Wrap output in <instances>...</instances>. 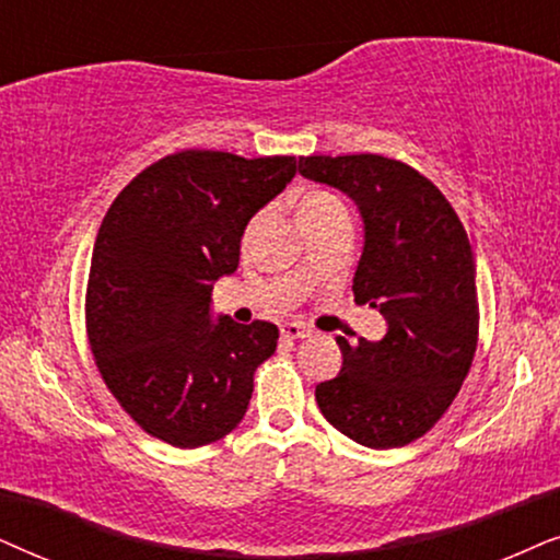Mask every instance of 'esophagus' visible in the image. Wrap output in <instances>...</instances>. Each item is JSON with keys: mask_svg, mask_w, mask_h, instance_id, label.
I'll use <instances>...</instances> for the list:
<instances>
[{"mask_svg": "<svg viewBox=\"0 0 560 560\" xmlns=\"http://www.w3.org/2000/svg\"><path fill=\"white\" fill-rule=\"evenodd\" d=\"M281 335H284L287 340H302V338H310L312 330L302 323H284L281 325Z\"/></svg>", "mask_w": 560, "mask_h": 560, "instance_id": "34e87169", "label": "esophagus"}]
</instances>
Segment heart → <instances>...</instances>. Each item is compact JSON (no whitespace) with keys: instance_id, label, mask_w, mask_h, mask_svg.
I'll return each instance as SVG.
<instances>
[{"instance_id":"1","label":"heart","mask_w":560,"mask_h":560,"mask_svg":"<svg viewBox=\"0 0 560 560\" xmlns=\"http://www.w3.org/2000/svg\"><path fill=\"white\" fill-rule=\"evenodd\" d=\"M340 207H342V202L335 197V194L323 191V189H312L300 199V218H315V214L340 210Z\"/></svg>"}]
</instances>
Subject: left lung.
I'll use <instances>...</instances> for the list:
<instances>
[{"instance_id":"8db88e82","label":"left lung","mask_w":560,"mask_h":560,"mask_svg":"<svg viewBox=\"0 0 560 560\" xmlns=\"http://www.w3.org/2000/svg\"><path fill=\"white\" fill-rule=\"evenodd\" d=\"M300 174L346 191L366 225L353 296L389 323L382 340L338 335L342 369L317 384L325 420L366 448H401L448 412L479 342L476 264L443 191L376 153L300 155Z\"/></svg>"}]
</instances>
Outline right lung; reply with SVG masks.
<instances>
[{"label": "right lung", "instance_id": "right-lung-1", "mask_svg": "<svg viewBox=\"0 0 560 560\" xmlns=\"http://www.w3.org/2000/svg\"><path fill=\"white\" fill-rule=\"evenodd\" d=\"M296 174L294 155L178 151L104 214L86 281V338L119 407L151 438L199 448L237 428L279 327L210 319L248 220Z\"/></svg>", "mask_w": 560, "mask_h": 560}]
</instances>
